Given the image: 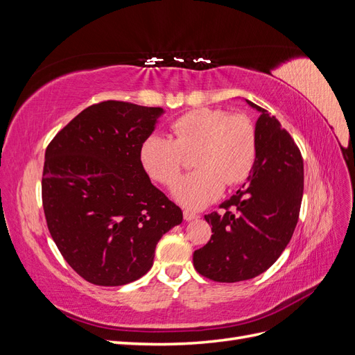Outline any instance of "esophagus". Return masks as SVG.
Masks as SVG:
<instances>
[{"label":"esophagus","mask_w":355,"mask_h":355,"mask_svg":"<svg viewBox=\"0 0 355 355\" xmlns=\"http://www.w3.org/2000/svg\"><path fill=\"white\" fill-rule=\"evenodd\" d=\"M184 218H185V220H194V219H198V214L196 213V211H192V210H184Z\"/></svg>","instance_id":"34e87169"}]
</instances>
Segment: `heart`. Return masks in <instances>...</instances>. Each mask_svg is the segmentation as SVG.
Returning <instances> with one entry per match:
<instances>
[{
    "label": "heart",
    "instance_id": "b5f03b06",
    "mask_svg": "<svg viewBox=\"0 0 355 355\" xmlns=\"http://www.w3.org/2000/svg\"><path fill=\"white\" fill-rule=\"evenodd\" d=\"M170 135L148 136L139 158L149 176L168 187L180 176L184 154L196 151L192 164L197 170L173 188V197L187 207H206L222 194L225 184H241L254 167L256 132L245 116L213 108L192 110L171 123Z\"/></svg>",
    "mask_w": 355,
    "mask_h": 355
}]
</instances>
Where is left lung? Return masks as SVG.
<instances>
[{
	"label": "left lung",
	"instance_id": "8db88e82",
	"mask_svg": "<svg viewBox=\"0 0 355 355\" xmlns=\"http://www.w3.org/2000/svg\"><path fill=\"white\" fill-rule=\"evenodd\" d=\"M245 102L261 114L254 167L237 194L220 204L223 213L204 216L213 235L192 257L197 272L219 283L250 280L280 257L304 196V159L292 136L266 110Z\"/></svg>",
	"mask_w": 355,
	"mask_h": 355
}]
</instances>
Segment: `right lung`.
<instances>
[{
    "mask_svg": "<svg viewBox=\"0 0 355 355\" xmlns=\"http://www.w3.org/2000/svg\"><path fill=\"white\" fill-rule=\"evenodd\" d=\"M163 108L106 101L89 106L46 149L42 207L72 270L96 286H123L151 270L155 245L182 210L155 188L139 149Z\"/></svg>",
    "mask_w": 355,
    "mask_h": 355,
    "instance_id": "1",
    "label": "right lung"
}]
</instances>
